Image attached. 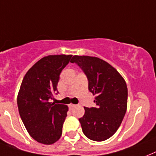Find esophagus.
I'll return each instance as SVG.
<instances>
[{"instance_id":"1","label":"esophagus","mask_w":156,"mask_h":156,"mask_svg":"<svg viewBox=\"0 0 156 156\" xmlns=\"http://www.w3.org/2000/svg\"><path fill=\"white\" fill-rule=\"evenodd\" d=\"M75 107V105H74V104H69V108H70V109L73 108V107Z\"/></svg>"}]
</instances>
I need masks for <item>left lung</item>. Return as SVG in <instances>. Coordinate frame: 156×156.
<instances>
[{
	"label": "left lung",
	"instance_id": "left-lung-1",
	"mask_svg": "<svg viewBox=\"0 0 156 156\" xmlns=\"http://www.w3.org/2000/svg\"><path fill=\"white\" fill-rule=\"evenodd\" d=\"M70 62L83 70L88 89L96 96V107H84V115L79 119L82 131L90 140L104 141L117 131L126 114V82L112 66L96 57L74 55Z\"/></svg>",
	"mask_w": 156,
	"mask_h": 156
}]
</instances>
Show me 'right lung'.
<instances>
[{
  "label": "right lung",
  "instance_id": "right-lung-1",
  "mask_svg": "<svg viewBox=\"0 0 156 156\" xmlns=\"http://www.w3.org/2000/svg\"><path fill=\"white\" fill-rule=\"evenodd\" d=\"M72 55H49L37 62L24 77L17 95L21 119L31 137L43 144L60 139L68 107L49 102L58 91L61 72Z\"/></svg>",
  "mask_w": 156,
  "mask_h": 156
}]
</instances>
